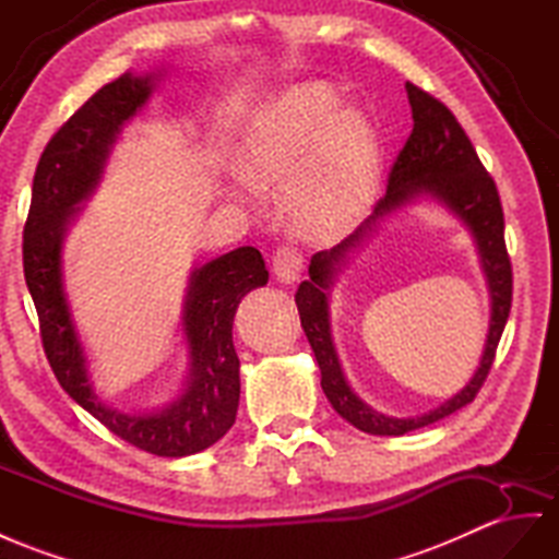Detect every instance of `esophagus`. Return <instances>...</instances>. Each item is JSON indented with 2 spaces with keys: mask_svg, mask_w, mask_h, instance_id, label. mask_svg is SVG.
I'll use <instances>...</instances> for the list:
<instances>
[{
  "mask_svg": "<svg viewBox=\"0 0 559 559\" xmlns=\"http://www.w3.org/2000/svg\"><path fill=\"white\" fill-rule=\"evenodd\" d=\"M274 274L281 283H295L302 274V254L293 248H281L274 254Z\"/></svg>",
  "mask_w": 559,
  "mask_h": 559,
  "instance_id": "esophagus-1",
  "label": "esophagus"
}]
</instances>
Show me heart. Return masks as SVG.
<instances>
[{"label":"heart","instance_id":"obj_1","mask_svg":"<svg viewBox=\"0 0 559 559\" xmlns=\"http://www.w3.org/2000/svg\"><path fill=\"white\" fill-rule=\"evenodd\" d=\"M238 171L254 191H278L283 217L297 236L335 240L373 205L378 136L368 112L359 104H340L333 84L305 82L252 120Z\"/></svg>","mask_w":559,"mask_h":559}]
</instances>
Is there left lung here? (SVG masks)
Wrapping results in <instances>:
<instances>
[{
  "label": "left lung",
  "mask_w": 559,
  "mask_h": 559,
  "mask_svg": "<svg viewBox=\"0 0 559 559\" xmlns=\"http://www.w3.org/2000/svg\"><path fill=\"white\" fill-rule=\"evenodd\" d=\"M406 94L413 112V132L390 171L388 193L380 198L373 214L349 238L311 257L309 278L299 283L295 295L299 321H302L307 340L321 368V388L328 402L356 429L378 437H402L467 406L489 376L512 302V266L503 236L506 222L493 179L479 163L475 146L447 106L411 82H406ZM418 199H429L447 209L476 240L483 273L492 297V319L480 366L466 388L449 403L423 417L396 419L368 407L350 390L332 337L330 288L336 274L341 273V266L346 265L348 257L377 233L379 224Z\"/></svg>",
  "instance_id": "1"
}]
</instances>
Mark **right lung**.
Segmentation results:
<instances>
[{"label": "right lung", "instance_id": "add662e5", "mask_svg": "<svg viewBox=\"0 0 559 559\" xmlns=\"http://www.w3.org/2000/svg\"><path fill=\"white\" fill-rule=\"evenodd\" d=\"M163 73L165 68H155L153 73H124L108 82L51 136L33 179L23 271L39 317L41 345L56 380L73 402L132 447L181 457L210 449L236 423L240 361L231 331L240 299L269 281L260 250L236 248L193 266L179 321L189 352L181 390L163 406L132 413L112 408L94 388L63 274L68 228L102 183L122 127L146 106Z\"/></svg>", "mask_w": 559, "mask_h": 559}]
</instances>
